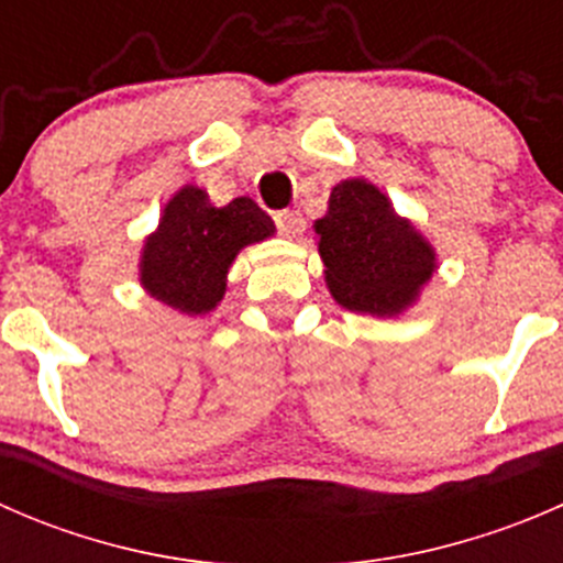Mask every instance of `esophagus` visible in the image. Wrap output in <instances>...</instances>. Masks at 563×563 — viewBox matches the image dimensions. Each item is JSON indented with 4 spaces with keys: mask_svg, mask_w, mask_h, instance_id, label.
<instances>
[{
    "mask_svg": "<svg viewBox=\"0 0 563 563\" xmlns=\"http://www.w3.org/2000/svg\"><path fill=\"white\" fill-rule=\"evenodd\" d=\"M275 223L277 231H280L283 236H288V240H294V236H299L305 231V220L297 209H283V212H277Z\"/></svg>",
    "mask_w": 563,
    "mask_h": 563,
    "instance_id": "1",
    "label": "esophagus"
}]
</instances>
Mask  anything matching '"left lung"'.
I'll return each instance as SVG.
<instances>
[{
    "instance_id": "left-lung-1",
    "label": "left lung",
    "mask_w": 563,
    "mask_h": 563,
    "mask_svg": "<svg viewBox=\"0 0 563 563\" xmlns=\"http://www.w3.org/2000/svg\"><path fill=\"white\" fill-rule=\"evenodd\" d=\"M313 231L329 294L354 313L400 316L439 269L428 236L362 176L332 187L327 214Z\"/></svg>"
}]
</instances>
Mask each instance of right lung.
Here are the masks:
<instances>
[{
	"instance_id": "obj_1",
	"label": "right lung",
	"mask_w": 563,
	"mask_h": 563,
	"mask_svg": "<svg viewBox=\"0 0 563 563\" xmlns=\"http://www.w3.org/2000/svg\"><path fill=\"white\" fill-rule=\"evenodd\" d=\"M275 236V223L253 198L212 207L207 190L185 185L168 198L161 223L144 240L139 283L157 302L198 318L225 297L240 250Z\"/></svg>"
}]
</instances>
